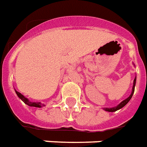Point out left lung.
<instances>
[{"mask_svg":"<svg viewBox=\"0 0 147 147\" xmlns=\"http://www.w3.org/2000/svg\"><path fill=\"white\" fill-rule=\"evenodd\" d=\"M136 78H135L134 81H133V86H132V91H131V95L129 96V97L127 99H125V100H123L120 104H118L117 107H111V108H109V107H105L104 108L106 111H108V112H114V111H118V110L121 109V108H122L124 106H125L126 104H128V102H129L130 100H131V96L133 95V93H134V90H135V86H136Z\"/></svg>","mask_w":147,"mask_h":147,"instance_id":"obj_1","label":"left lung"}]
</instances>
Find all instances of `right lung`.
Returning <instances> with one entry per match:
<instances>
[{"label":"right lung","mask_w":147,"mask_h":147,"mask_svg":"<svg viewBox=\"0 0 147 147\" xmlns=\"http://www.w3.org/2000/svg\"><path fill=\"white\" fill-rule=\"evenodd\" d=\"M16 94L18 95V97L21 99L23 101L25 104H27V105H29V106H31V107H41L44 106V104H41V103H36V102H31V101H29V100H28L27 98H26L22 94H21L19 92L16 91Z\"/></svg>","instance_id":"1"}]
</instances>
